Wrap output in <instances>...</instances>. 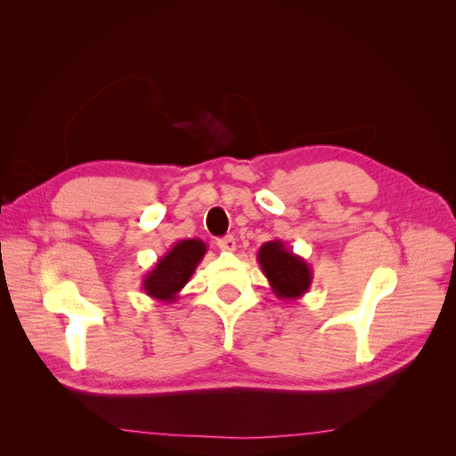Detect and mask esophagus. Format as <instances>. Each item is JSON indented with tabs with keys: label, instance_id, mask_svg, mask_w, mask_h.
I'll list each match as a JSON object with an SVG mask.
<instances>
[{
	"label": "esophagus",
	"instance_id": "1",
	"mask_svg": "<svg viewBox=\"0 0 456 456\" xmlns=\"http://www.w3.org/2000/svg\"><path fill=\"white\" fill-rule=\"evenodd\" d=\"M216 245H218V249H220V251H236V240H233L232 236L223 238V240H218V241H216Z\"/></svg>",
	"mask_w": 456,
	"mask_h": 456
}]
</instances>
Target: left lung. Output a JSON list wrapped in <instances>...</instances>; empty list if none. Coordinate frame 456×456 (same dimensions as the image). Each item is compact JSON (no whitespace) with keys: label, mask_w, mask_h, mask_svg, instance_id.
Segmentation results:
<instances>
[{"label":"left lung","mask_w":456,"mask_h":456,"mask_svg":"<svg viewBox=\"0 0 456 456\" xmlns=\"http://www.w3.org/2000/svg\"><path fill=\"white\" fill-rule=\"evenodd\" d=\"M256 258L275 297L297 300L308 293L314 280L312 268L305 258L287 249L281 240L266 241Z\"/></svg>","instance_id":"8db88e82"}]
</instances>
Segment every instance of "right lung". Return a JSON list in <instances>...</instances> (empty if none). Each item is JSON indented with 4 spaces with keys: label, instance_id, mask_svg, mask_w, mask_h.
Segmentation results:
<instances>
[{
    "label": "right lung",
    "instance_id": "right-lung-1",
    "mask_svg": "<svg viewBox=\"0 0 456 456\" xmlns=\"http://www.w3.org/2000/svg\"><path fill=\"white\" fill-rule=\"evenodd\" d=\"M205 253L207 245L198 238L176 241L156 262V266L144 275V293L161 302H175L178 298V293L183 291V287L194 275Z\"/></svg>",
    "mask_w": 456,
    "mask_h": 456
}]
</instances>
